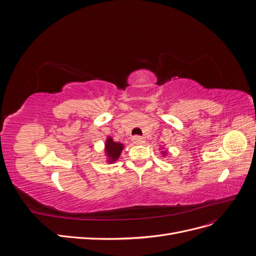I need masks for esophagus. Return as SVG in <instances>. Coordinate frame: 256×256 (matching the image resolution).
<instances>
[{
  "label": "esophagus",
  "instance_id": "obj_1",
  "mask_svg": "<svg viewBox=\"0 0 256 256\" xmlns=\"http://www.w3.org/2000/svg\"><path fill=\"white\" fill-rule=\"evenodd\" d=\"M132 142H134V144H142V143H144V138L136 136L132 138Z\"/></svg>",
  "mask_w": 256,
  "mask_h": 256
}]
</instances>
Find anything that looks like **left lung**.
<instances>
[{
    "label": "left lung",
    "mask_w": 256,
    "mask_h": 256,
    "mask_svg": "<svg viewBox=\"0 0 256 256\" xmlns=\"http://www.w3.org/2000/svg\"><path fill=\"white\" fill-rule=\"evenodd\" d=\"M162 154H166V152H162Z\"/></svg>",
    "instance_id": "obj_1"
}]
</instances>
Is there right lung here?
Wrapping results in <instances>:
<instances>
[{"instance_id": "1", "label": "right lung", "mask_w": 256, "mask_h": 256, "mask_svg": "<svg viewBox=\"0 0 256 256\" xmlns=\"http://www.w3.org/2000/svg\"><path fill=\"white\" fill-rule=\"evenodd\" d=\"M122 148H124V144L114 142L111 136H108L106 141V145H104V152L106 154L108 162L112 164V162L118 160V157L120 156V152H122Z\"/></svg>"}]
</instances>
